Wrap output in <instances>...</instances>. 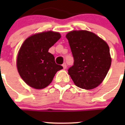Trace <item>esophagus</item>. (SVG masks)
I'll return each instance as SVG.
<instances>
[{"label": "esophagus", "instance_id": "esophagus-1", "mask_svg": "<svg viewBox=\"0 0 125 125\" xmlns=\"http://www.w3.org/2000/svg\"><path fill=\"white\" fill-rule=\"evenodd\" d=\"M62 67H63V69H66V68H67V65H66V64L65 63H63V64H62Z\"/></svg>", "mask_w": 125, "mask_h": 125}]
</instances>
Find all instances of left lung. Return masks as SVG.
I'll list each match as a JSON object with an SVG mask.
<instances>
[{
  "mask_svg": "<svg viewBox=\"0 0 125 125\" xmlns=\"http://www.w3.org/2000/svg\"><path fill=\"white\" fill-rule=\"evenodd\" d=\"M74 58L68 74L75 85L95 88L106 76L111 64L110 48L104 40L88 31H73L66 36Z\"/></svg>",
  "mask_w": 125,
  "mask_h": 125,
  "instance_id": "1",
  "label": "left lung"
}]
</instances>
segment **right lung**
Returning a JSON list of instances; mask_svg holds the SVG:
<instances>
[{
	"mask_svg": "<svg viewBox=\"0 0 125 125\" xmlns=\"http://www.w3.org/2000/svg\"><path fill=\"white\" fill-rule=\"evenodd\" d=\"M60 38L59 32L47 31L34 34L24 42L17 55V67L22 79L29 86L46 88L56 73L63 68L48 52Z\"/></svg>",
	"mask_w": 125,
	"mask_h": 125,
	"instance_id": "right-lung-1",
	"label": "right lung"
}]
</instances>
